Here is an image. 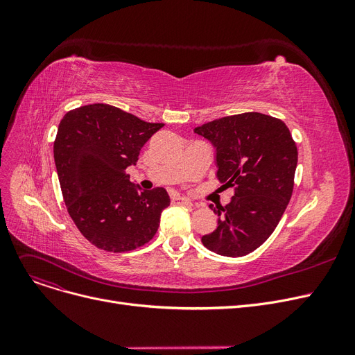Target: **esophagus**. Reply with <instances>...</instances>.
<instances>
[{
    "instance_id": "obj_1",
    "label": "esophagus",
    "mask_w": 355,
    "mask_h": 355,
    "mask_svg": "<svg viewBox=\"0 0 355 355\" xmlns=\"http://www.w3.org/2000/svg\"><path fill=\"white\" fill-rule=\"evenodd\" d=\"M171 202L175 204V206H191V201L184 198V197H180L178 194H173L171 196Z\"/></svg>"
}]
</instances>
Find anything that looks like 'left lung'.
Instances as JSON below:
<instances>
[{
	"label": "left lung",
	"instance_id": "8db88e82",
	"mask_svg": "<svg viewBox=\"0 0 355 355\" xmlns=\"http://www.w3.org/2000/svg\"><path fill=\"white\" fill-rule=\"evenodd\" d=\"M216 148L217 178L234 187L227 206L211 210L217 229L201 237L209 250L240 257L262 246L282 218L293 191L297 149L284 121L246 112L197 126Z\"/></svg>",
	"mask_w": 355,
	"mask_h": 355
}]
</instances>
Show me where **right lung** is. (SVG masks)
I'll use <instances>...</instances> for the list:
<instances>
[{
  "instance_id": "1",
  "label": "right lung",
  "mask_w": 355,
  "mask_h": 355,
  "mask_svg": "<svg viewBox=\"0 0 355 355\" xmlns=\"http://www.w3.org/2000/svg\"><path fill=\"white\" fill-rule=\"evenodd\" d=\"M164 123H149L106 103L69 110L54 139V162L67 211L98 249L122 253L144 246L159 226L170 196L141 191L126 168Z\"/></svg>"
}]
</instances>
